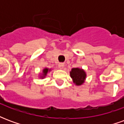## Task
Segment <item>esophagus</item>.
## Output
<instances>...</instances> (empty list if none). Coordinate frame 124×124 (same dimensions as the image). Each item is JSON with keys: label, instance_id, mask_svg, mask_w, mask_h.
Here are the masks:
<instances>
[{"label": "esophagus", "instance_id": "34e87169", "mask_svg": "<svg viewBox=\"0 0 124 124\" xmlns=\"http://www.w3.org/2000/svg\"><path fill=\"white\" fill-rule=\"evenodd\" d=\"M64 66V63H62V62H61V63H59V64H58V67H59L60 69L63 68Z\"/></svg>", "mask_w": 124, "mask_h": 124}]
</instances>
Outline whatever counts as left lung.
Wrapping results in <instances>:
<instances>
[{
    "instance_id": "left-lung-1",
    "label": "left lung",
    "mask_w": 124,
    "mask_h": 124,
    "mask_svg": "<svg viewBox=\"0 0 124 124\" xmlns=\"http://www.w3.org/2000/svg\"><path fill=\"white\" fill-rule=\"evenodd\" d=\"M70 76L73 79L74 83L79 86L84 82V80L86 78V73L83 70L76 68L72 69V71L70 72Z\"/></svg>"
}]
</instances>
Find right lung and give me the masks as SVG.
I'll list each match as a JSON object with an SVG mask.
<instances>
[{"label": "right lung", "mask_w": 124, "mask_h": 124, "mask_svg": "<svg viewBox=\"0 0 124 124\" xmlns=\"http://www.w3.org/2000/svg\"><path fill=\"white\" fill-rule=\"evenodd\" d=\"M48 72V68H45V69H44L43 70V76H42V78H44L45 76L46 75V74L47 72Z\"/></svg>", "instance_id": "right-lung-1"}]
</instances>
